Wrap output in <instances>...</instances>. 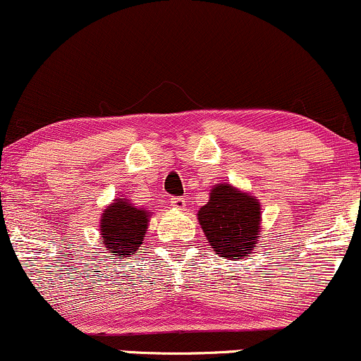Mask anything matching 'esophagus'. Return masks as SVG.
I'll list each match as a JSON object with an SVG mask.
<instances>
[{"mask_svg": "<svg viewBox=\"0 0 361 361\" xmlns=\"http://www.w3.org/2000/svg\"><path fill=\"white\" fill-rule=\"evenodd\" d=\"M171 204L173 207H177V209H182L185 206V199L184 197H172L171 199Z\"/></svg>", "mask_w": 361, "mask_h": 361, "instance_id": "1", "label": "esophagus"}]
</instances>
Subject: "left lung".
<instances>
[{
  "instance_id": "left-lung-1",
  "label": "left lung",
  "mask_w": 361,
  "mask_h": 361,
  "mask_svg": "<svg viewBox=\"0 0 361 361\" xmlns=\"http://www.w3.org/2000/svg\"><path fill=\"white\" fill-rule=\"evenodd\" d=\"M197 217L207 241L221 257L239 259L251 255V249L257 246L259 202L233 185L212 188L209 202L201 207Z\"/></svg>"
}]
</instances>
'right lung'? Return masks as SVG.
I'll list each match as a JSON object with an SVG mask.
<instances>
[{
    "instance_id": "obj_1",
    "label": "right lung",
    "mask_w": 361,
    "mask_h": 361,
    "mask_svg": "<svg viewBox=\"0 0 361 361\" xmlns=\"http://www.w3.org/2000/svg\"><path fill=\"white\" fill-rule=\"evenodd\" d=\"M149 212L133 204L117 199L105 209L100 219V234L104 238L105 251L115 256L130 257L140 247L145 238Z\"/></svg>"
}]
</instances>
